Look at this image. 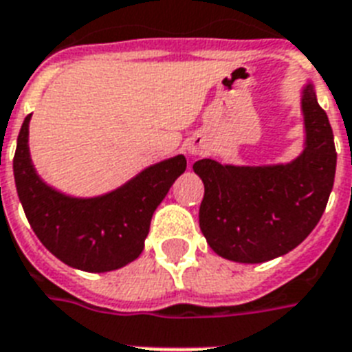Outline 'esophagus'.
<instances>
[{
  "label": "esophagus",
  "instance_id": "34e87169",
  "mask_svg": "<svg viewBox=\"0 0 352 352\" xmlns=\"http://www.w3.org/2000/svg\"><path fill=\"white\" fill-rule=\"evenodd\" d=\"M202 151H204L202 141L201 139H197V137H193V139L190 141V144H188V153H190L191 157H195V155H201Z\"/></svg>",
  "mask_w": 352,
  "mask_h": 352
}]
</instances>
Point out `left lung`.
<instances>
[{
	"label": "left lung",
	"instance_id": "1",
	"mask_svg": "<svg viewBox=\"0 0 352 352\" xmlns=\"http://www.w3.org/2000/svg\"><path fill=\"white\" fill-rule=\"evenodd\" d=\"M304 151L275 166H233L213 159L193 164L204 182L199 224L222 258L260 264L295 250L324 215L333 190L336 150L327 113L313 85L302 92Z\"/></svg>",
	"mask_w": 352,
	"mask_h": 352
}]
</instances>
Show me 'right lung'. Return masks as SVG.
I'll return each instance as SVG.
<instances>
[{"instance_id": "1", "label": "right lung", "mask_w": 352, "mask_h": 352, "mask_svg": "<svg viewBox=\"0 0 352 352\" xmlns=\"http://www.w3.org/2000/svg\"><path fill=\"white\" fill-rule=\"evenodd\" d=\"M25 117L14 155V179L28 224L54 256L90 273L119 270L144 250L153 211L186 170V157L157 162L126 184L94 199L63 195L39 179L28 153Z\"/></svg>"}]
</instances>
